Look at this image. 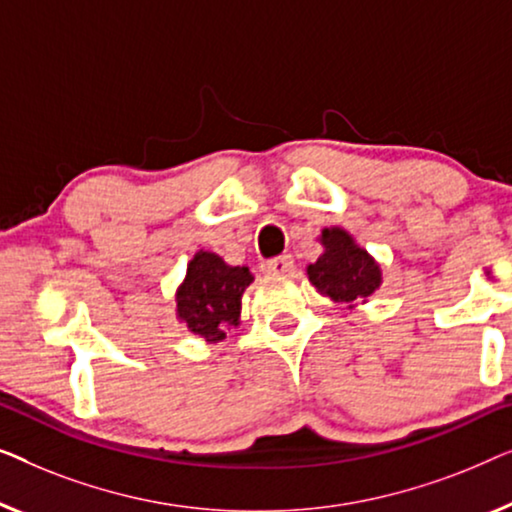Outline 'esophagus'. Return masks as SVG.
Segmentation results:
<instances>
[{
  "mask_svg": "<svg viewBox=\"0 0 512 512\" xmlns=\"http://www.w3.org/2000/svg\"><path fill=\"white\" fill-rule=\"evenodd\" d=\"M292 269H294L292 255H280L262 264V271L269 273V276H287V273H292Z\"/></svg>",
  "mask_w": 512,
  "mask_h": 512,
  "instance_id": "1",
  "label": "esophagus"
}]
</instances>
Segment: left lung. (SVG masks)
I'll return each mask as SVG.
<instances>
[{
	"label": "left lung",
	"mask_w": 512,
	"mask_h": 512,
	"mask_svg": "<svg viewBox=\"0 0 512 512\" xmlns=\"http://www.w3.org/2000/svg\"><path fill=\"white\" fill-rule=\"evenodd\" d=\"M318 241L322 255L306 266L311 285L334 304H345L348 311L366 304L383 285L380 264L343 227H325Z\"/></svg>",
	"instance_id": "1"
}]
</instances>
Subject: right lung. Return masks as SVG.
I'll return each instance as SVG.
<instances>
[{
	"mask_svg": "<svg viewBox=\"0 0 512 512\" xmlns=\"http://www.w3.org/2000/svg\"><path fill=\"white\" fill-rule=\"evenodd\" d=\"M253 280L248 266H232L211 250H197L176 287V320L208 343L222 341L241 325V297Z\"/></svg>",
	"mask_w": 512,
	"mask_h": 512,
	"instance_id": "right-lung-1",
	"label": "right lung"
}]
</instances>
